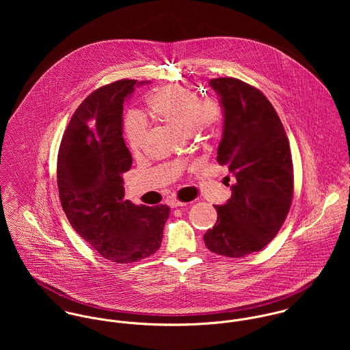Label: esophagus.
I'll list each match as a JSON object with an SVG mask.
<instances>
[{"label":"esophagus","instance_id":"obj_1","mask_svg":"<svg viewBox=\"0 0 350 350\" xmlns=\"http://www.w3.org/2000/svg\"><path fill=\"white\" fill-rule=\"evenodd\" d=\"M172 208H178V207H183V206H186L187 203H185V202H180V200H170V203H168Z\"/></svg>","mask_w":350,"mask_h":350}]
</instances>
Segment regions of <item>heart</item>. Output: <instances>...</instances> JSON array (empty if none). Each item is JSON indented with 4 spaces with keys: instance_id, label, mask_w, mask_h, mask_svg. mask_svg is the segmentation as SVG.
Listing matches in <instances>:
<instances>
[{
    "instance_id": "heart-1",
    "label": "heart",
    "mask_w": 350,
    "mask_h": 350,
    "mask_svg": "<svg viewBox=\"0 0 350 350\" xmlns=\"http://www.w3.org/2000/svg\"><path fill=\"white\" fill-rule=\"evenodd\" d=\"M150 113L161 121L185 132L207 136L217 131L222 121V107L215 100H200L198 94L185 86H168L156 92L150 100ZM125 135L131 150H143L148 135L150 122L137 110L125 118Z\"/></svg>"
}]
</instances>
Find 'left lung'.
I'll return each instance as SVG.
<instances>
[{
	"mask_svg": "<svg viewBox=\"0 0 350 350\" xmlns=\"http://www.w3.org/2000/svg\"><path fill=\"white\" fill-rule=\"evenodd\" d=\"M208 85L224 113L217 161L236 180L228 202L214 206L217 222L203 240L217 254L244 257L269 244L290 211L291 150L276 110L260 90L236 78H215Z\"/></svg>",
	"mask_w": 350,
	"mask_h": 350,
	"instance_id": "left-lung-1",
	"label": "left lung"
}]
</instances>
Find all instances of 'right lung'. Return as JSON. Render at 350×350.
I'll return each mask as SVG.
<instances>
[{"instance_id":"obj_1","label":"right lung","mask_w":350,"mask_h":350,"mask_svg":"<svg viewBox=\"0 0 350 350\" xmlns=\"http://www.w3.org/2000/svg\"><path fill=\"white\" fill-rule=\"evenodd\" d=\"M148 81L122 79L92 93L72 114L57 154V190L74 230L102 257L133 262L160 248L165 204L124 200L132 154L122 137L124 100Z\"/></svg>"}]
</instances>
